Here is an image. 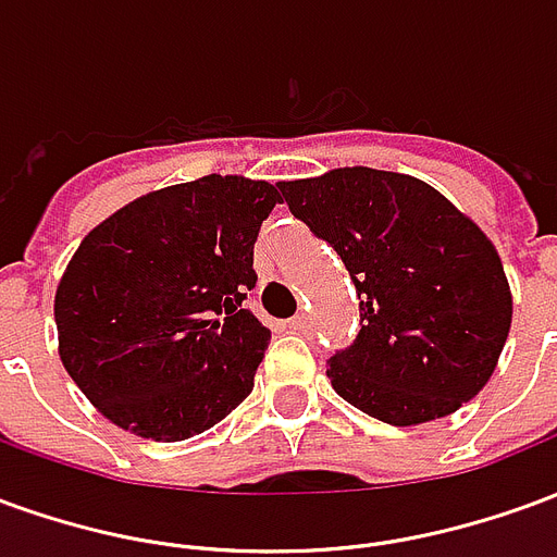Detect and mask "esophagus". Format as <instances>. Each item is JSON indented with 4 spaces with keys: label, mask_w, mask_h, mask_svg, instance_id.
Listing matches in <instances>:
<instances>
[{
    "label": "esophagus",
    "mask_w": 557,
    "mask_h": 557,
    "mask_svg": "<svg viewBox=\"0 0 557 557\" xmlns=\"http://www.w3.org/2000/svg\"><path fill=\"white\" fill-rule=\"evenodd\" d=\"M289 327L295 331V334H307V331H310V319H307L304 313H298L295 319H289Z\"/></svg>",
    "instance_id": "34e87169"
}]
</instances>
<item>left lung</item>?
Listing matches in <instances>:
<instances>
[{
	"instance_id": "8db88e82",
	"label": "left lung",
	"mask_w": 557,
	"mask_h": 557,
	"mask_svg": "<svg viewBox=\"0 0 557 557\" xmlns=\"http://www.w3.org/2000/svg\"><path fill=\"white\" fill-rule=\"evenodd\" d=\"M280 190L358 289L361 331L327 370L339 397L391 426L478 397L513 315L490 238L435 187L399 172L346 166Z\"/></svg>"
}]
</instances>
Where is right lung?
Wrapping results in <instances>:
<instances>
[{"instance_id": "add662e5", "label": "right lung", "mask_w": 557, "mask_h": 557, "mask_svg": "<svg viewBox=\"0 0 557 557\" xmlns=\"http://www.w3.org/2000/svg\"><path fill=\"white\" fill-rule=\"evenodd\" d=\"M280 184L206 175L139 196L83 238L55 289L59 355L103 418L184 442L230 414L265 358L253 244Z\"/></svg>"}]
</instances>
